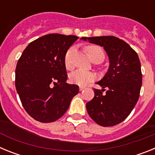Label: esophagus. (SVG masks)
<instances>
[{
    "mask_svg": "<svg viewBox=\"0 0 155 155\" xmlns=\"http://www.w3.org/2000/svg\"><path fill=\"white\" fill-rule=\"evenodd\" d=\"M84 89H85V87H83V86H80V87H79V90H80L81 91H83V90H84Z\"/></svg>",
    "mask_w": 155,
    "mask_h": 155,
    "instance_id": "esophagus-1",
    "label": "esophagus"
}]
</instances>
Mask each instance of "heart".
<instances>
[{
	"label": "heart",
	"mask_w": 155,
	"mask_h": 155,
	"mask_svg": "<svg viewBox=\"0 0 155 155\" xmlns=\"http://www.w3.org/2000/svg\"><path fill=\"white\" fill-rule=\"evenodd\" d=\"M87 50L92 61L97 57H102L103 59L105 57V53L103 50L98 46H89L87 48ZM73 52V48H70L64 57V64L66 68L68 70H71L74 67L72 62ZM95 78H96V75L94 73L90 71H82V70H78L70 75V81L71 83L81 86L86 85L90 82L93 81Z\"/></svg>",
	"instance_id": "1"
}]
</instances>
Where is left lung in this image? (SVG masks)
Returning <instances> with one entry per match:
<instances>
[{"instance_id": "8db88e82", "label": "left lung", "mask_w": 155, "mask_h": 155, "mask_svg": "<svg viewBox=\"0 0 155 155\" xmlns=\"http://www.w3.org/2000/svg\"><path fill=\"white\" fill-rule=\"evenodd\" d=\"M81 39L103 46L110 63L107 73L97 82L102 89L94 88V98L86 104L87 113L100 126L117 125L130 115L140 96L142 73L137 53L125 41L115 36ZM105 89L107 91L102 94Z\"/></svg>"}]
</instances>
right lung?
<instances>
[{"label": "right lung", "instance_id": "1", "mask_svg": "<svg viewBox=\"0 0 155 155\" xmlns=\"http://www.w3.org/2000/svg\"><path fill=\"white\" fill-rule=\"evenodd\" d=\"M78 39L48 34L28 45L17 63L15 87L23 107L34 120L51 123L60 119L79 91L67 83L64 57Z\"/></svg>", "mask_w": 155, "mask_h": 155}]
</instances>
